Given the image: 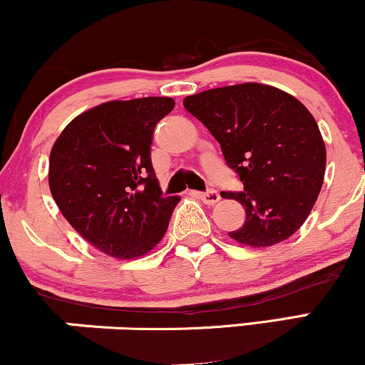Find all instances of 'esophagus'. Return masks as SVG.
Listing matches in <instances>:
<instances>
[{"mask_svg":"<svg viewBox=\"0 0 365 365\" xmlns=\"http://www.w3.org/2000/svg\"><path fill=\"white\" fill-rule=\"evenodd\" d=\"M199 199H202V202H206L207 206H212V204H216L217 200L221 199L220 192L217 190H206V192H199Z\"/></svg>","mask_w":365,"mask_h":365,"instance_id":"obj_1","label":"esophagus"}]
</instances>
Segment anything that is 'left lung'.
<instances>
[{
  "instance_id": "left-lung-1",
  "label": "left lung",
  "mask_w": 365,
  "mask_h": 365,
  "mask_svg": "<svg viewBox=\"0 0 365 365\" xmlns=\"http://www.w3.org/2000/svg\"><path fill=\"white\" fill-rule=\"evenodd\" d=\"M183 106L220 142L244 183L242 192H223L245 207V223L228 235L252 247L292 237L307 220L326 170L324 142L307 108L254 82L188 96Z\"/></svg>"
}]
</instances>
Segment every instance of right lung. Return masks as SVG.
<instances>
[{
    "mask_svg": "<svg viewBox=\"0 0 365 365\" xmlns=\"http://www.w3.org/2000/svg\"><path fill=\"white\" fill-rule=\"evenodd\" d=\"M171 98L110 101L78 115L54 142L49 188L65 220L89 244L118 259L161 240L180 195H163L150 144Z\"/></svg>",
    "mask_w": 365,
    "mask_h": 365,
    "instance_id": "add662e5",
    "label": "right lung"
}]
</instances>
